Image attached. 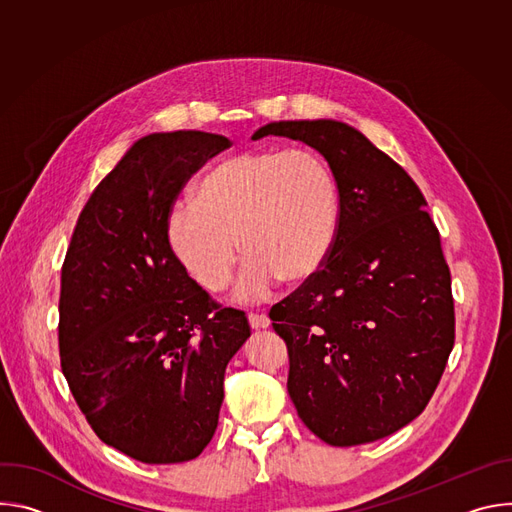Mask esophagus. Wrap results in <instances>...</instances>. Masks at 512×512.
I'll return each instance as SVG.
<instances>
[{
  "instance_id": "obj_1",
  "label": "esophagus",
  "mask_w": 512,
  "mask_h": 512,
  "mask_svg": "<svg viewBox=\"0 0 512 512\" xmlns=\"http://www.w3.org/2000/svg\"><path fill=\"white\" fill-rule=\"evenodd\" d=\"M247 320H249V326L253 328V330H263V328H269V324H271V320L265 316V314H249L247 316Z\"/></svg>"
}]
</instances>
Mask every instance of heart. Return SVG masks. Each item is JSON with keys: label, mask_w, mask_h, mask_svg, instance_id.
<instances>
[{"label": "heart", "mask_w": 512, "mask_h": 512, "mask_svg": "<svg viewBox=\"0 0 512 512\" xmlns=\"http://www.w3.org/2000/svg\"><path fill=\"white\" fill-rule=\"evenodd\" d=\"M338 218V182L318 152L261 148L214 164L200 180L198 198L174 204L168 239L208 291L231 283L241 240L249 255L237 296L255 300L279 277L298 281L316 273L332 251Z\"/></svg>", "instance_id": "heart-1"}]
</instances>
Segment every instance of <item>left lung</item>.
<instances>
[{"label": "left lung", "mask_w": 512, "mask_h": 512, "mask_svg": "<svg viewBox=\"0 0 512 512\" xmlns=\"http://www.w3.org/2000/svg\"><path fill=\"white\" fill-rule=\"evenodd\" d=\"M318 150L340 192L324 265L269 312L289 354L287 393L300 419L338 448L369 444L429 403L456 338L450 267L409 174L354 127L279 121Z\"/></svg>", "instance_id": "left-lung-1"}]
</instances>
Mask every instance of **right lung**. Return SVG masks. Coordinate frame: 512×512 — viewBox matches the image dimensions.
<instances>
[{"mask_svg": "<svg viewBox=\"0 0 512 512\" xmlns=\"http://www.w3.org/2000/svg\"><path fill=\"white\" fill-rule=\"evenodd\" d=\"M231 148L204 131L135 141L99 182L60 275V367L99 440L143 464L194 460L212 440L229 360L251 336L172 251L168 218L192 174Z\"/></svg>", "mask_w": 512, "mask_h": 512, "instance_id": "1", "label": "right lung"}]
</instances>
